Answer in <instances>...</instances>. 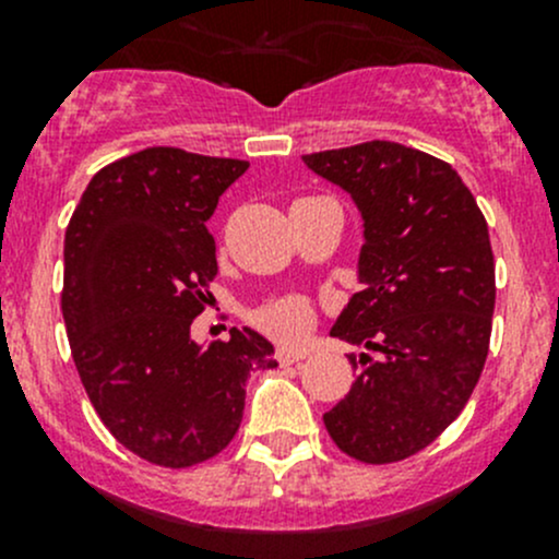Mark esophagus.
<instances>
[{
  "label": "esophagus",
  "instance_id": "esophagus-1",
  "mask_svg": "<svg viewBox=\"0 0 559 559\" xmlns=\"http://www.w3.org/2000/svg\"><path fill=\"white\" fill-rule=\"evenodd\" d=\"M275 357H278L281 365H295V362H300V359H306L308 352L306 348H278V352H275Z\"/></svg>",
  "mask_w": 559,
  "mask_h": 559
}]
</instances>
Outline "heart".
Here are the masks:
<instances>
[{
	"label": "heart",
	"mask_w": 559,
	"mask_h": 559,
	"mask_svg": "<svg viewBox=\"0 0 559 559\" xmlns=\"http://www.w3.org/2000/svg\"><path fill=\"white\" fill-rule=\"evenodd\" d=\"M313 311L311 302L300 295H286L278 300H270L257 311V324L275 335L278 341H297L302 332L311 326Z\"/></svg>",
	"instance_id": "1"
}]
</instances>
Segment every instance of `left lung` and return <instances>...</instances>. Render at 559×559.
Wrapping results in <instances>:
<instances>
[{
  "instance_id": "left-lung-1",
  "label": "left lung",
  "mask_w": 559,
  "mask_h": 559,
  "mask_svg": "<svg viewBox=\"0 0 559 559\" xmlns=\"http://www.w3.org/2000/svg\"><path fill=\"white\" fill-rule=\"evenodd\" d=\"M357 202L362 292L332 335L373 354L324 414L343 454L389 465L430 447L462 414L489 352L495 257L487 218L443 159L370 140L302 156Z\"/></svg>"
}]
</instances>
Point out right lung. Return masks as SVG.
<instances>
[{
	"mask_svg": "<svg viewBox=\"0 0 559 559\" xmlns=\"http://www.w3.org/2000/svg\"><path fill=\"white\" fill-rule=\"evenodd\" d=\"M246 170L170 145L138 151L94 175L67 227L61 313L78 376L110 436L154 465L224 452L248 373L278 365L248 326L207 346L189 332L218 273L205 222Z\"/></svg>",
	"mask_w": 559,
	"mask_h": 559,
	"instance_id": "1",
	"label": "right lung"
}]
</instances>
